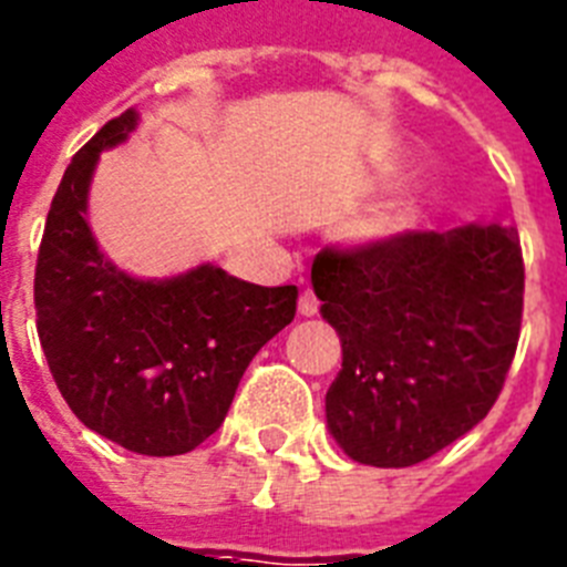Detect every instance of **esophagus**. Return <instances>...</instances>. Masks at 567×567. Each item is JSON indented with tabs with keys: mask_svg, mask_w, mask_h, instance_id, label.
<instances>
[{
	"mask_svg": "<svg viewBox=\"0 0 567 567\" xmlns=\"http://www.w3.org/2000/svg\"><path fill=\"white\" fill-rule=\"evenodd\" d=\"M317 308H320V302H317L315 291H302V293H299V315H302V317H315Z\"/></svg>",
	"mask_w": 567,
	"mask_h": 567,
	"instance_id": "1",
	"label": "esophagus"
}]
</instances>
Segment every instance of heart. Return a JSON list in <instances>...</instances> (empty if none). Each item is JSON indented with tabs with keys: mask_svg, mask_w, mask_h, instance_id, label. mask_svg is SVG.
I'll return each instance as SVG.
<instances>
[{
	"mask_svg": "<svg viewBox=\"0 0 567 567\" xmlns=\"http://www.w3.org/2000/svg\"><path fill=\"white\" fill-rule=\"evenodd\" d=\"M411 218L399 209H390V212H379V215H372L361 229V238L370 244H384V241H393L399 238L408 229Z\"/></svg>",
	"mask_w": 567,
	"mask_h": 567,
	"instance_id": "b5f03b06",
	"label": "heart"
}]
</instances>
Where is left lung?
<instances>
[{"label": "left lung", "mask_w": 567, "mask_h": 567, "mask_svg": "<svg viewBox=\"0 0 567 567\" xmlns=\"http://www.w3.org/2000/svg\"><path fill=\"white\" fill-rule=\"evenodd\" d=\"M311 288L343 349L326 425L347 457L416 466L489 413L522 329L513 227L468 224L355 252L323 250Z\"/></svg>", "instance_id": "1"}]
</instances>
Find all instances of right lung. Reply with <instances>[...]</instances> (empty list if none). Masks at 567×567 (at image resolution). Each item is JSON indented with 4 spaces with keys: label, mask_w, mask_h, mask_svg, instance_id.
Listing matches in <instances>:
<instances>
[{
    "label": "right lung",
    "mask_w": 567,
    "mask_h": 567,
    "mask_svg": "<svg viewBox=\"0 0 567 567\" xmlns=\"http://www.w3.org/2000/svg\"><path fill=\"white\" fill-rule=\"evenodd\" d=\"M136 127L140 113L124 110L60 179L37 256V334L90 431L174 457L218 431L247 363L297 315V285L261 288L209 261L165 279L118 268L90 227V188L101 154Z\"/></svg>",
    "instance_id": "1"
}]
</instances>
